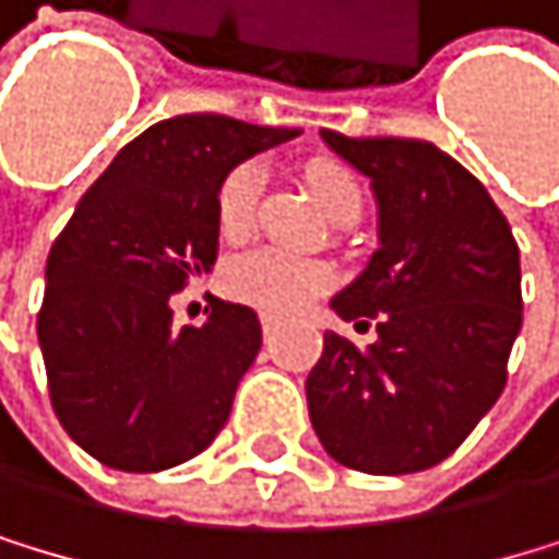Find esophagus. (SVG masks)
I'll use <instances>...</instances> for the list:
<instances>
[{
    "mask_svg": "<svg viewBox=\"0 0 559 559\" xmlns=\"http://www.w3.org/2000/svg\"><path fill=\"white\" fill-rule=\"evenodd\" d=\"M261 330H264V336H271L277 330V319L274 316H261Z\"/></svg>",
    "mask_w": 559,
    "mask_h": 559,
    "instance_id": "1",
    "label": "esophagus"
}]
</instances>
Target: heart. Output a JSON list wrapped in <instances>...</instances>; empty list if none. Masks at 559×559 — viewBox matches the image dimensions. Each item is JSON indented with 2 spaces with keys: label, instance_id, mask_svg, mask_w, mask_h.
<instances>
[{
  "label": "heart",
  "instance_id": "1",
  "mask_svg": "<svg viewBox=\"0 0 559 559\" xmlns=\"http://www.w3.org/2000/svg\"><path fill=\"white\" fill-rule=\"evenodd\" d=\"M302 178L309 192L322 205L330 219L350 226L357 223L364 209V188L347 164L316 157L302 167ZM261 171L253 164H240L223 178L216 192V223L223 240H243L253 229L257 202H261ZM336 282V271L326 261L312 257H295L274 247H253L237 253L223 267V288L243 306H253L261 312L292 316L302 312L312 298L330 292Z\"/></svg>",
  "mask_w": 559,
  "mask_h": 559
}]
</instances>
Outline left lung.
Segmentation results:
<instances>
[{"mask_svg": "<svg viewBox=\"0 0 559 559\" xmlns=\"http://www.w3.org/2000/svg\"><path fill=\"white\" fill-rule=\"evenodd\" d=\"M322 140L371 178V264L333 298L340 319L378 340L357 350L322 336L309 419L333 461L364 474H416L461 447L509 378L522 330V271L509 219L485 185L426 140Z\"/></svg>", "mask_w": 559, "mask_h": 559, "instance_id": "obj_1", "label": "left lung"}]
</instances>
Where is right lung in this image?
Returning <instances> with one entry per match:
<instances>
[{"instance_id":"1","label":"right lung","mask_w":559,"mask_h":559,"mask_svg":"<svg viewBox=\"0 0 559 559\" xmlns=\"http://www.w3.org/2000/svg\"><path fill=\"white\" fill-rule=\"evenodd\" d=\"M292 136L216 112L160 119L116 154L53 240L37 316L50 405L98 464L167 471L226 426L261 322L212 298L205 322L175 326L171 295L216 264L223 178Z\"/></svg>"}]
</instances>
